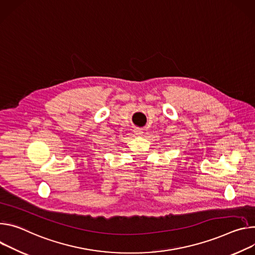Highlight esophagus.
Listing matches in <instances>:
<instances>
[{
	"mask_svg": "<svg viewBox=\"0 0 255 255\" xmlns=\"http://www.w3.org/2000/svg\"><path fill=\"white\" fill-rule=\"evenodd\" d=\"M133 131L135 132V134H138V135L143 133V129H142V128H135Z\"/></svg>",
	"mask_w": 255,
	"mask_h": 255,
	"instance_id": "esophagus-1",
	"label": "esophagus"
}]
</instances>
